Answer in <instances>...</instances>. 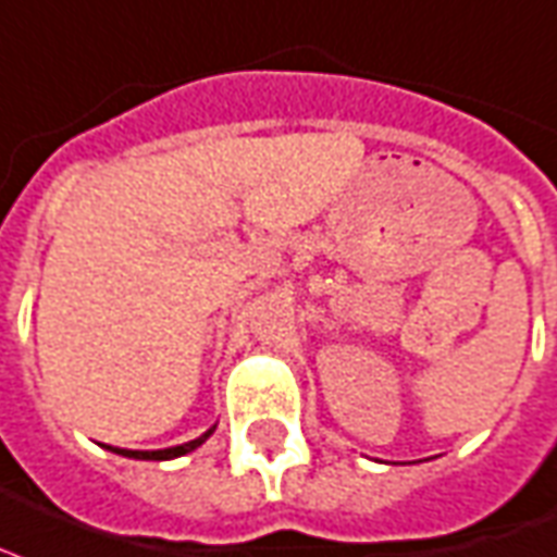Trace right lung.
Returning <instances> with one entry per match:
<instances>
[{
    "label": "right lung",
    "instance_id": "1",
    "mask_svg": "<svg viewBox=\"0 0 557 557\" xmlns=\"http://www.w3.org/2000/svg\"><path fill=\"white\" fill-rule=\"evenodd\" d=\"M212 432H215V426L203 432L201 438H195V441H189V444H181V447H169V449H119V447H108V449H113V453H119V456H125V458H143V461H169V458L186 456V453H193V449L201 447L203 441L210 438Z\"/></svg>",
    "mask_w": 557,
    "mask_h": 557
}]
</instances>
